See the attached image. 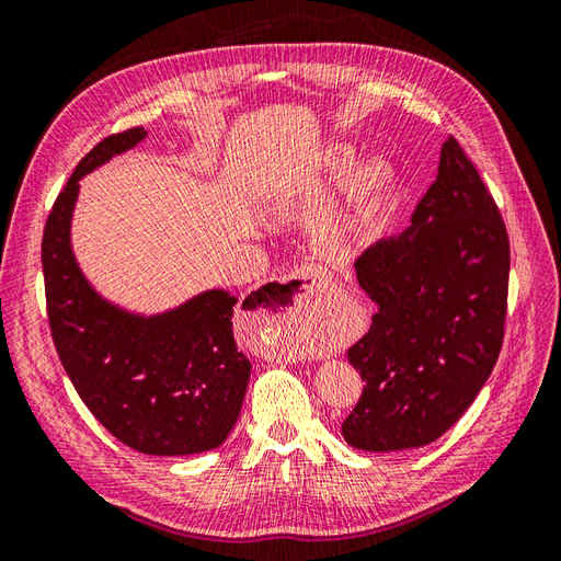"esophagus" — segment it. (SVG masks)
Masks as SVG:
<instances>
[{
  "instance_id": "34e87169",
  "label": "esophagus",
  "mask_w": 561,
  "mask_h": 561,
  "mask_svg": "<svg viewBox=\"0 0 561 561\" xmlns=\"http://www.w3.org/2000/svg\"><path fill=\"white\" fill-rule=\"evenodd\" d=\"M293 278H295L293 283L297 285V293L295 295L293 293H285L283 295V297H290V304H287L285 309L280 307V311H276V313H266L268 322L271 320H280V318H295V316H301V313H309V309L313 307V299L318 297V293L328 290V285L332 283L330 271L325 266H320V264H304V266H299L295 274H293ZM287 336H290V332H287Z\"/></svg>"
}]
</instances>
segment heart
<instances>
[{
  "mask_svg": "<svg viewBox=\"0 0 561 561\" xmlns=\"http://www.w3.org/2000/svg\"><path fill=\"white\" fill-rule=\"evenodd\" d=\"M351 163H353V159H351V151H336V154L332 157V165L336 168V173H342V175H348L351 173ZM381 171L379 168H367L365 171V175H363V190H365V194L371 198V196H377V192H379V186H381Z\"/></svg>",
  "mask_w": 561,
  "mask_h": 561,
  "instance_id": "b5f03b06",
  "label": "heart"
}]
</instances>
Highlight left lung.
Masks as SVG:
<instances>
[{"label":"left lung","mask_w":561,"mask_h":561,"mask_svg":"<svg viewBox=\"0 0 561 561\" xmlns=\"http://www.w3.org/2000/svg\"><path fill=\"white\" fill-rule=\"evenodd\" d=\"M355 274L377 313L348 348L365 386L342 435L365 451L431 445L499 360L511 276L496 201L454 135L412 227L367 248Z\"/></svg>","instance_id":"left-lung-1"}]
</instances>
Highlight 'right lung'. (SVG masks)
I'll return each instance as SVG.
<instances>
[{
	"label": "right lung",
	"instance_id": "add662e5",
	"mask_svg": "<svg viewBox=\"0 0 561 561\" xmlns=\"http://www.w3.org/2000/svg\"><path fill=\"white\" fill-rule=\"evenodd\" d=\"M145 135L128 128L100 140L50 208L42 239L48 328L79 398L116 439L151 456L201 454L225 443L245 398L250 360L233 339L239 299L210 290L171 313L130 316L93 293L70 248L79 180Z\"/></svg>",
	"mask_w": 561,
	"mask_h": 561
}]
</instances>
